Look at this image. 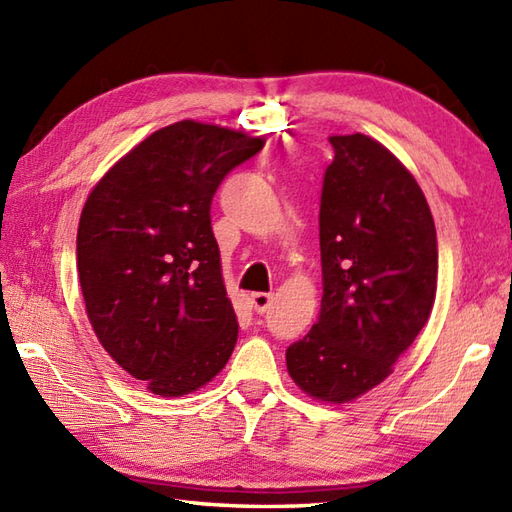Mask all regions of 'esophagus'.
Masks as SVG:
<instances>
[{
	"mask_svg": "<svg viewBox=\"0 0 512 512\" xmlns=\"http://www.w3.org/2000/svg\"><path fill=\"white\" fill-rule=\"evenodd\" d=\"M250 301H253V308L257 314H266L270 306H273V295H270V292H253Z\"/></svg>",
	"mask_w": 512,
	"mask_h": 512,
	"instance_id": "34e87169",
	"label": "esophagus"
}]
</instances>
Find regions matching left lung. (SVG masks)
<instances>
[{
    "label": "left lung",
    "mask_w": 512,
    "mask_h": 512,
    "mask_svg": "<svg viewBox=\"0 0 512 512\" xmlns=\"http://www.w3.org/2000/svg\"><path fill=\"white\" fill-rule=\"evenodd\" d=\"M319 211V321L286 350L308 396L350 402L380 385L427 323L438 284L436 224L416 178L378 140L330 136Z\"/></svg>",
    "instance_id": "left-lung-1"
}]
</instances>
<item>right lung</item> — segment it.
<instances>
[{
    "instance_id": "add662e5",
    "label": "right lung",
    "mask_w": 512,
    "mask_h": 512,
    "mask_svg": "<svg viewBox=\"0 0 512 512\" xmlns=\"http://www.w3.org/2000/svg\"><path fill=\"white\" fill-rule=\"evenodd\" d=\"M264 138L180 121L105 173L83 206L76 268L105 352L156 396H184L226 365L237 317L211 228L213 195Z\"/></svg>"
}]
</instances>
